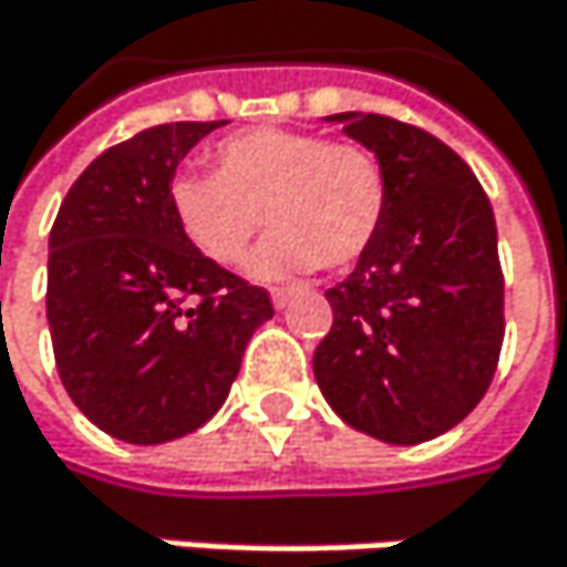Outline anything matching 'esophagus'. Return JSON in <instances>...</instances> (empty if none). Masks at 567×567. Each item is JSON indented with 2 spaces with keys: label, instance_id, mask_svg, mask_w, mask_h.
<instances>
[{
  "label": "esophagus",
  "instance_id": "1",
  "mask_svg": "<svg viewBox=\"0 0 567 567\" xmlns=\"http://www.w3.org/2000/svg\"><path fill=\"white\" fill-rule=\"evenodd\" d=\"M291 298H295V288H272V305L276 308H285Z\"/></svg>",
  "mask_w": 567,
  "mask_h": 567
}]
</instances>
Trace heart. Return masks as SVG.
I'll return each mask as SVG.
<instances>
[{"label": "heart", "instance_id": "obj_1", "mask_svg": "<svg viewBox=\"0 0 567 567\" xmlns=\"http://www.w3.org/2000/svg\"><path fill=\"white\" fill-rule=\"evenodd\" d=\"M216 176L183 173L171 183L179 233L213 266L246 262L256 233L276 226L252 259V276L276 282L298 272L358 262L384 219V173L361 144L305 131L256 127L226 137Z\"/></svg>", "mask_w": 567, "mask_h": 567}]
</instances>
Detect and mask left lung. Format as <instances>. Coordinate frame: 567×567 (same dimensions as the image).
Returning <instances> with one entry per match:
<instances>
[{
  "instance_id": "obj_1",
  "label": "left lung",
  "mask_w": 567,
  "mask_h": 567,
  "mask_svg": "<svg viewBox=\"0 0 567 567\" xmlns=\"http://www.w3.org/2000/svg\"><path fill=\"white\" fill-rule=\"evenodd\" d=\"M384 173V219L328 288L315 381L354 430L413 446L486 394L506 334L496 216L473 171L433 134L384 114H331Z\"/></svg>"
}]
</instances>
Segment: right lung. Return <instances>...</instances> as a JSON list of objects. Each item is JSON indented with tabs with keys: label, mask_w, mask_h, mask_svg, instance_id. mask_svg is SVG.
I'll use <instances>...</instances> for the list:
<instances>
[{
	"label": "right lung",
	"mask_w": 567,
	"mask_h": 567,
	"mask_svg": "<svg viewBox=\"0 0 567 567\" xmlns=\"http://www.w3.org/2000/svg\"><path fill=\"white\" fill-rule=\"evenodd\" d=\"M223 121L147 127L74 179L49 236V328L61 384L104 433L154 446L229 396L266 288L213 266L179 233L171 183Z\"/></svg>",
	"instance_id": "obj_1"
}]
</instances>
